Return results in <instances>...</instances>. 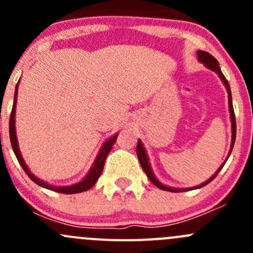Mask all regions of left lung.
Instances as JSON below:
<instances>
[{
  "label": "left lung",
  "mask_w": 253,
  "mask_h": 253,
  "mask_svg": "<svg viewBox=\"0 0 253 253\" xmlns=\"http://www.w3.org/2000/svg\"><path fill=\"white\" fill-rule=\"evenodd\" d=\"M197 56H198V61H200L201 63H203V65L206 66L207 68H209L211 71H213V72H215L216 75L219 76V78L221 79V82L224 83V85H225L226 88V91H228V99H229V112H230V120H231V144H230V150H229V154L228 157H226L225 162L223 163V165H221L220 168H219L218 170L215 171V174L213 176H211V178H208V180L206 181V182L201 183V185L198 186H195V187H188V188H175V187H170V186H167L164 185V183L160 182L159 180H158L157 177H155L154 172H153L152 168H150V163H149V158H148V154H147V150H145L144 145H143V143L141 139H138V143H137V157H138V160H139V164H141L142 169L144 170L145 175L148 176V178H149L150 181H152L153 183H154L155 186H157L158 188H160V190H164V191H170V192H185V191H190V190H196V188H201L203 187V186L208 185L211 181H213L214 178H215V176L218 175V172L220 171L221 168L224 167V164L226 163V160H228V158L230 157L231 154V150H233V147H234V143H235V138H236V121H235V114H234V108H233V98H231V90H230V85H229L228 81H226V78L224 77L223 72H221L220 67H219V62L215 60V58L213 57V56L211 55V53L206 52V51H201L198 50L197 51Z\"/></svg>",
  "instance_id": "8db88e82"
}]
</instances>
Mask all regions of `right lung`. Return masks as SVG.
Returning a JSON list of instances; mask_svg holds the SVG:
<instances>
[{"instance_id":"right-lung-1","label":"right lung","mask_w":253,"mask_h":253,"mask_svg":"<svg viewBox=\"0 0 253 253\" xmlns=\"http://www.w3.org/2000/svg\"><path fill=\"white\" fill-rule=\"evenodd\" d=\"M18 84H19V82H18ZM18 84L16 85L13 108H12L11 117H9V138H11V144H12V148H13L14 154H16L19 164L22 165L23 170L27 172V175L29 176L30 180L34 181L37 185L42 186V187H44V188H47V190L55 191V192L65 193V195H73V193H79V192H84V191H88L89 188H91L94 185H95V182L98 181L99 176H100L101 172H103L104 164H105L106 158H108V154L112 149V145H114L115 142H116L119 133L114 134V136L110 137L109 139H106V141L103 143V145H101L98 155H96L95 160H94L93 165H91L90 170L88 171V174L84 176L83 180L79 181V182H77V183H72V185H68V186L50 185V183L45 182L44 180H40L39 177H37V176L30 171L29 168H28V165L25 164L24 159H23L22 153H20V150H19V145H18V139H17V133H16V106H17V95H18Z\"/></svg>"}]
</instances>
